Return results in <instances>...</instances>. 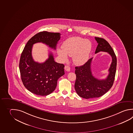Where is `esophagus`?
Wrapping results in <instances>:
<instances>
[{
	"instance_id": "1",
	"label": "esophagus",
	"mask_w": 133,
	"mask_h": 133,
	"mask_svg": "<svg viewBox=\"0 0 133 133\" xmlns=\"http://www.w3.org/2000/svg\"><path fill=\"white\" fill-rule=\"evenodd\" d=\"M65 70L67 71H70L71 70V68L68 65H66L65 66Z\"/></svg>"
}]
</instances>
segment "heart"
<instances>
[{"mask_svg":"<svg viewBox=\"0 0 133 133\" xmlns=\"http://www.w3.org/2000/svg\"><path fill=\"white\" fill-rule=\"evenodd\" d=\"M90 41L79 37L68 38L64 42L62 48L57 49V53L63 61H66L68 55L72 57L74 63L81 65L86 62L91 50Z\"/></svg>","mask_w":133,"mask_h":133,"instance_id":"1","label":"heart"}]
</instances>
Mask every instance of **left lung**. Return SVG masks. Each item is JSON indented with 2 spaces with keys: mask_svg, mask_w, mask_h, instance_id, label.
Segmentation results:
<instances>
[{
  "mask_svg": "<svg viewBox=\"0 0 133 133\" xmlns=\"http://www.w3.org/2000/svg\"><path fill=\"white\" fill-rule=\"evenodd\" d=\"M98 44L95 54L99 52H107L112 57V62L107 78L98 79L93 76L91 63L93 58L84 65L75 67L76 79L74 88L77 93L81 98L90 99L98 98L105 94L111 89L114 83L117 67V57L109 43L103 38L95 37Z\"/></svg>",
  "mask_w": 133,
  "mask_h": 133,
  "instance_id": "8db88e82",
  "label": "left lung"
}]
</instances>
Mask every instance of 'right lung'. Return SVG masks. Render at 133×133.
I'll return each instance as SVG.
<instances>
[{"label":"right lung","mask_w":133,"mask_h":133,"mask_svg":"<svg viewBox=\"0 0 133 133\" xmlns=\"http://www.w3.org/2000/svg\"><path fill=\"white\" fill-rule=\"evenodd\" d=\"M61 34L43 31L37 33L27 42L19 62V70L22 82L30 92L39 96H47L54 91L57 81L64 73V65L54 61L50 52L45 62L38 63L34 60L32 50L34 44L45 43L56 49Z\"/></svg>","instance_id":"add662e5"}]
</instances>
